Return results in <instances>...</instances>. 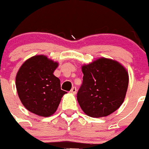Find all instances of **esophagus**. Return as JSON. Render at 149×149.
Here are the masks:
<instances>
[{"instance_id": "esophagus-1", "label": "esophagus", "mask_w": 149, "mask_h": 149, "mask_svg": "<svg viewBox=\"0 0 149 149\" xmlns=\"http://www.w3.org/2000/svg\"><path fill=\"white\" fill-rule=\"evenodd\" d=\"M76 91H77V88H76V87H74V86H73V88H71V90H70V93H72V94H76Z\"/></svg>"}]
</instances>
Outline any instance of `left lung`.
<instances>
[{"label":"left lung","instance_id":"8db88e82","mask_svg":"<svg viewBox=\"0 0 149 149\" xmlns=\"http://www.w3.org/2000/svg\"><path fill=\"white\" fill-rule=\"evenodd\" d=\"M83 82L77 100L84 113L92 118L107 116L116 111L125 97L128 73L118 62L100 58L82 66Z\"/></svg>","mask_w":149,"mask_h":149}]
</instances>
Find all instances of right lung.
Instances as JSON below:
<instances>
[{
  "mask_svg": "<svg viewBox=\"0 0 149 149\" xmlns=\"http://www.w3.org/2000/svg\"><path fill=\"white\" fill-rule=\"evenodd\" d=\"M58 63L45 55H36L25 61L16 74V86L24 106L32 113L48 117L55 113L66 91L54 76Z\"/></svg>",
  "mask_w": 149,
  "mask_h": 149,
  "instance_id": "obj_1",
  "label": "right lung"
}]
</instances>
